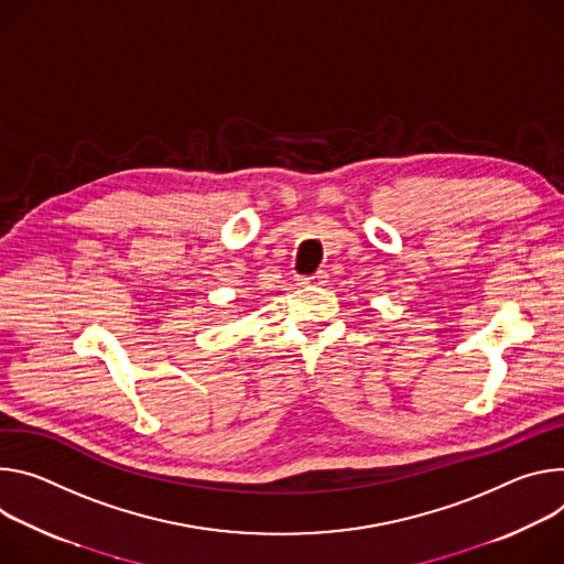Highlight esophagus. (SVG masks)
<instances>
[{"mask_svg": "<svg viewBox=\"0 0 564 564\" xmlns=\"http://www.w3.org/2000/svg\"><path fill=\"white\" fill-rule=\"evenodd\" d=\"M327 280H329V275H327L325 271H318V273H314V275L302 278L300 284H302V286H323V284H327Z\"/></svg>", "mask_w": 564, "mask_h": 564, "instance_id": "obj_1", "label": "esophagus"}]
</instances>
